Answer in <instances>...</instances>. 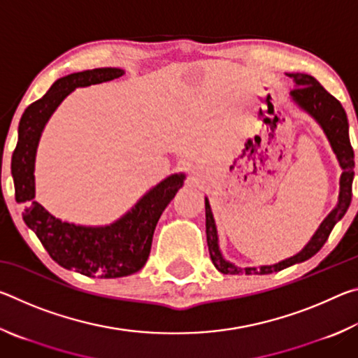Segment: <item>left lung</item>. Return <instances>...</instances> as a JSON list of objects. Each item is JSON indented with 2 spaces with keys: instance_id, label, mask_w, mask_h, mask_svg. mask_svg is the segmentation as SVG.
Here are the masks:
<instances>
[{
  "instance_id": "1",
  "label": "left lung",
  "mask_w": 358,
  "mask_h": 358,
  "mask_svg": "<svg viewBox=\"0 0 358 358\" xmlns=\"http://www.w3.org/2000/svg\"><path fill=\"white\" fill-rule=\"evenodd\" d=\"M289 77L294 78L295 88L290 92L294 101L301 108L314 117V120L322 126L324 132L329 137L330 145L333 151L339 161V166L343 169L341 180H339V201L336 208L325 217V221L320 224L317 232L314 234L310 243H308L303 250L296 254V256L282 260V262L276 265H264L260 268H238L234 264L224 260L220 246H217V234L213 215H211V208L207 199H205V226H207V243L210 250L211 262L217 270L224 275H240L241 271H245L246 275L256 273V275H266V273H275L287 268V266L305 262L310 257H313L320 248L325 245V241L329 240V235L335 227V224L346 215V211L352 201V180H354V150L352 145L349 142V123L346 112L335 96H331L327 90L320 85L316 78L308 74H287Z\"/></svg>"
}]
</instances>
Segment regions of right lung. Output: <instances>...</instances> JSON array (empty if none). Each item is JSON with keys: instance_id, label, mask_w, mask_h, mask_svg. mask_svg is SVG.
<instances>
[{"instance_id": "right-lung-1", "label": "right lung", "mask_w": 358, "mask_h": 358, "mask_svg": "<svg viewBox=\"0 0 358 358\" xmlns=\"http://www.w3.org/2000/svg\"><path fill=\"white\" fill-rule=\"evenodd\" d=\"M123 74L124 71L118 68H99L58 78L41 99L23 112L19 142L12 153L15 201L25 203L23 221L38 235L48 256L57 264L92 278H121L142 268L150 256L156 224L185 180L183 173H177L161 181L128 215L106 227H82L63 222L34 201L36 148L50 115L77 87L108 82Z\"/></svg>"}]
</instances>
